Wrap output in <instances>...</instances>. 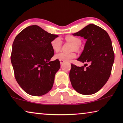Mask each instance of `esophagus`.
Returning a JSON list of instances; mask_svg holds the SVG:
<instances>
[{
  "mask_svg": "<svg viewBox=\"0 0 123 123\" xmlns=\"http://www.w3.org/2000/svg\"><path fill=\"white\" fill-rule=\"evenodd\" d=\"M59 61H60V64H63L64 62V61H63V60H59Z\"/></svg>",
  "mask_w": 123,
  "mask_h": 123,
  "instance_id": "obj_1",
  "label": "esophagus"
}]
</instances>
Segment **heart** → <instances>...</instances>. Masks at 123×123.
I'll return each instance as SVG.
<instances>
[{"mask_svg":"<svg viewBox=\"0 0 123 123\" xmlns=\"http://www.w3.org/2000/svg\"><path fill=\"white\" fill-rule=\"evenodd\" d=\"M67 41L70 42L75 46L76 49H78L79 47L81 45V40L77 37L73 36H67L65 37ZM50 45L54 51L55 52H58L61 49L62 46V40L59 37H56L54 38L51 40L50 43ZM76 57V54L74 53H66L64 52H60L55 55V58L56 59L62 60L65 62H69L73 59Z\"/></svg>","mask_w":123,"mask_h":123,"instance_id":"1","label":"heart"}]
</instances>
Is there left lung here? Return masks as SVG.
I'll return each mask as SVG.
<instances>
[{"mask_svg":"<svg viewBox=\"0 0 123 123\" xmlns=\"http://www.w3.org/2000/svg\"><path fill=\"white\" fill-rule=\"evenodd\" d=\"M73 35L87 40L77 60L90 63V65L85 68L86 66L77 67L71 64L70 82L78 93L92 95L98 92L110 76L115 58L111 40L105 30L93 24L87 25Z\"/></svg>","mask_w":123,"mask_h":123,"instance_id":"obj_1","label":"left lung"}]
</instances>
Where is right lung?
I'll return each mask as SVG.
<instances>
[{"label": "right lung", "instance_id": "1", "mask_svg": "<svg viewBox=\"0 0 123 123\" xmlns=\"http://www.w3.org/2000/svg\"><path fill=\"white\" fill-rule=\"evenodd\" d=\"M56 35L33 25L23 30L13 41L11 56L15 78L30 95L39 96L51 90L59 60L50 62L54 51L50 43Z\"/></svg>", "mask_w": 123, "mask_h": 123}]
</instances>
